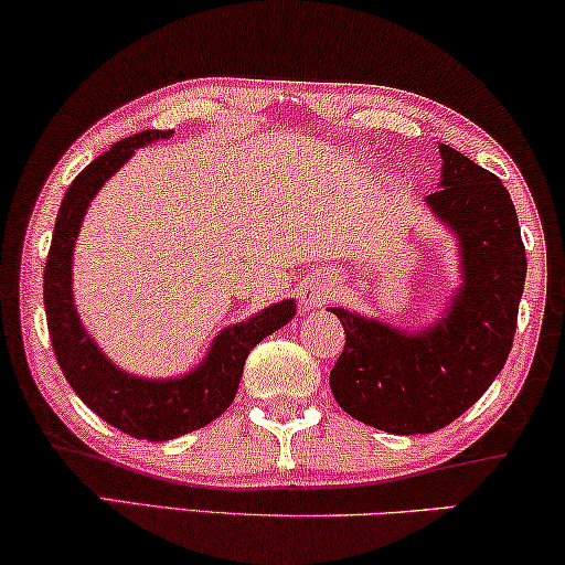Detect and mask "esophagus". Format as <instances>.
Here are the masks:
<instances>
[{
	"instance_id": "esophagus-1",
	"label": "esophagus",
	"mask_w": 565,
	"mask_h": 565,
	"mask_svg": "<svg viewBox=\"0 0 565 565\" xmlns=\"http://www.w3.org/2000/svg\"><path fill=\"white\" fill-rule=\"evenodd\" d=\"M332 291H335V284L328 281V279H315V281H307L305 286L299 289V297H301V305L307 309H317L322 307L324 301L332 297Z\"/></svg>"
}]
</instances>
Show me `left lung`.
<instances>
[{"instance_id": "obj_1", "label": "left lung", "mask_w": 565, "mask_h": 565, "mask_svg": "<svg viewBox=\"0 0 565 565\" xmlns=\"http://www.w3.org/2000/svg\"><path fill=\"white\" fill-rule=\"evenodd\" d=\"M440 156V189L425 202L456 233L463 271L445 315L407 332L330 307L345 330L332 396L351 417L394 435L440 430L481 399L512 351L527 274L502 181L445 142Z\"/></svg>"}]
</instances>
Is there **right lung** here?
<instances>
[{"mask_svg": "<svg viewBox=\"0 0 565 565\" xmlns=\"http://www.w3.org/2000/svg\"><path fill=\"white\" fill-rule=\"evenodd\" d=\"M173 130H142L115 142L107 153L71 181L55 217L43 276V301L53 353L63 376L86 407L138 440H173L217 419L237 394L248 353L297 315L294 299L266 307L250 320L225 328L212 340L206 359L179 379H140L107 359L86 335L71 291V260L78 227L94 194L135 153V148L169 138Z\"/></svg>", "mask_w": 565, "mask_h": 565, "instance_id": "obj_1", "label": "right lung"}]
</instances>
